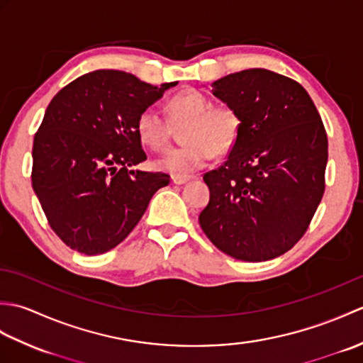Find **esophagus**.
Segmentation results:
<instances>
[{"label":"esophagus","mask_w":363,"mask_h":363,"mask_svg":"<svg viewBox=\"0 0 363 363\" xmlns=\"http://www.w3.org/2000/svg\"><path fill=\"white\" fill-rule=\"evenodd\" d=\"M172 179H173V182L176 184V186H182V184L189 182V181L191 179V177H190V176H173Z\"/></svg>","instance_id":"34e87169"}]
</instances>
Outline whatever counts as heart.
<instances>
[{
    "mask_svg": "<svg viewBox=\"0 0 363 363\" xmlns=\"http://www.w3.org/2000/svg\"><path fill=\"white\" fill-rule=\"evenodd\" d=\"M173 118H189L184 138L156 159V167L173 176H190L209 164L215 151L225 154L234 148L240 134V118L229 106H213L203 91L186 89L168 99ZM137 134L151 150L165 148L169 123L157 107H146L137 118Z\"/></svg>",
    "mask_w": 363,
    "mask_h": 363,
    "instance_id": "heart-1",
    "label": "heart"
}]
</instances>
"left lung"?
I'll return each instance as SVG.
<instances>
[{
  "label": "left lung",
  "instance_id": "left-lung-1",
  "mask_svg": "<svg viewBox=\"0 0 363 363\" xmlns=\"http://www.w3.org/2000/svg\"><path fill=\"white\" fill-rule=\"evenodd\" d=\"M212 87L237 112L240 134L225 164L203 176L211 199L199 225L230 257L274 259L306 234L325 194V126L299 82L265 68Z\"/></svg>",
  "mask_w": 363,
  "mask_h": 363
}]
</instances>
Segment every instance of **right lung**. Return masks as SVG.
Masks as SVG:
<instances>
[{
    "instance_id": "right-lung-1",
    "label": "right lung",
    "mask_w": 363,
    "mask_h": 363,
    "mask_svg": "<svg viewBox=\"0 0 363 363\" xmlns=\"http://www.w3.org/2000/svg\"><path fill=\"white\" fill-rule=\"evenodd\" d=\"M177 82L151 86L118 70L79 76L46 107L33 146V189L67 246L95 256L115 248L168 186L165 173L134 172L146 160L137 118Z\"/></svg>"
}]
</instances>
